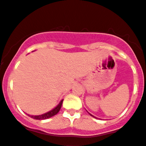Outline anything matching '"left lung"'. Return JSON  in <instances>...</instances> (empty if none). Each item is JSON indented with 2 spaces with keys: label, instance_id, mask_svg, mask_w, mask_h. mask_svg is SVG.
Masks as SVG:
<instances>
[{
  "label": "left lung",
  "instance_id": "obj_1",
  "mask_svg": "<svg viewBox=\"0 0 146 146\" xmlns=\"http://www.w3.org/2000/svg\"><path fill=\"white\" fill-rule=\"evenodd\" d=\"M90 115H91V114H90ZM92 115V116H93V115ZM93 117H94V116H93Z\"/></svg>",
  "mask_w": 146,
  "mask_h": 146
}]
</instances>
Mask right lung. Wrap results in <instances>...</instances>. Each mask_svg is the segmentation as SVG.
<instances>
[{
    "label": "right lung",
    "instance_id": "add662e5",
    "mask_svg": "<svg viewBox=\"0 0 146 146\" xmlns=\"http://www.w3.org/2000/svg\"><path fill=\"white\" fill-rule=\"evenodd\" d=\"M62 101H63V100H62V101L60 102V104H59L58 105L56 106V108H54V109H53L52 110H50V111L48 112V113H46L42 114V115H30L31 118H33V119H38V120H42V119H49V118L52 117V116H54V115H55L56 114L58 113V112L60 111V108H61V107H62Z\"/></svg>",
    "mask_w": 146,
    "mask_h": 146
}]
</instances>
